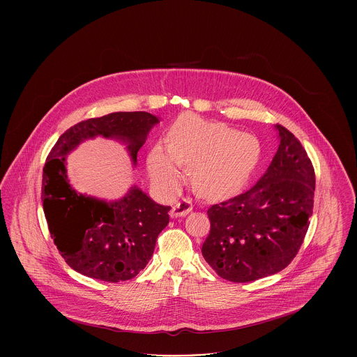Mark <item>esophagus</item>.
I'll list each match as a JSON object with an SVG mask.
<instances>
[{
    "mask_svg": "<svg viewBox=\"0 0 357 357\" xmlns=\"http://www.w3.org/2000/svg\"><path fill=\"white\" fill-rule=\"evenodd\" d=\"M192 202H191V199H188V198H185L183 201H181V202H178L176 204H174V207H172V210H171V217H185L187 213H190L191 210H192Z\"/></svg>",
    "mask_w": 357,
    "mask_h": 357,
    "instance_id": "34e87169",
    "label": "esophagus"
}]
</instances>
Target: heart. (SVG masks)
<instances>
[{
	"label": "heart",
	"mask_w": 357,
	"mask_h": 357,
	"mask_svg": "<svg viewBox=\"0 0 357 357\" xmlns=\"http://www.w3.org/2000/svg\"><path fill=\"white\" fill-rule=\"evenodd\" d=\"M259 159L255 136L238 132L221 123L194 115L176 121L171 143L159 142L149 156L153 182L176 190L183 182L186 166H192V179L206 195H226L242 186Z\"/></svg>",
	"instance_id": "heart-1"
}]
</instances>
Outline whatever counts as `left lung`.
Instances as JSON below:
<instances>
[{
	"mask_svg": "<svg viewBox=\"0 0 357 357\" xmlns=\"http://www.w3.org/2000/svg\"><path fill=\"white\" fill-rule=\"evenodd\" d=\"M280 146L250 190L210 206L206 262L231 282L255 281L285 269L298 253L313 213L316 176L300 140L277 124Z\"/></svg>",
	"mask_w": 357,
	"mask_h": 357,
	"instance_id": "8db88e82",
	"label": "left lung"
}]
</instances>
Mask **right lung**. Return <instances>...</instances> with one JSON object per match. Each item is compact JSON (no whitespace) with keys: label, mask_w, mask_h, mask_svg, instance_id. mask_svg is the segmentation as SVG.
<instances>
[{"label":"right lung","mask_w":357,"mask_h":357,"mask_svg":"<svg viewBox=\"0 0 357 357\" xmlns=\"http://www.w3.org/2000/svg\"><path fill=\"white\" fill-rule=\"evenodd\" d=\"M158 121L149 112H114L75 124L52 147L43 171V207L53 242L73 271L107 282L134 278L151 259L171 207L155 204L137 187L109 204L80 195L67 179L66 155L86 137L102 135L126 142L136 165Z\"/></svg>","instance_id":"right-lung-1"}]
</instances>
